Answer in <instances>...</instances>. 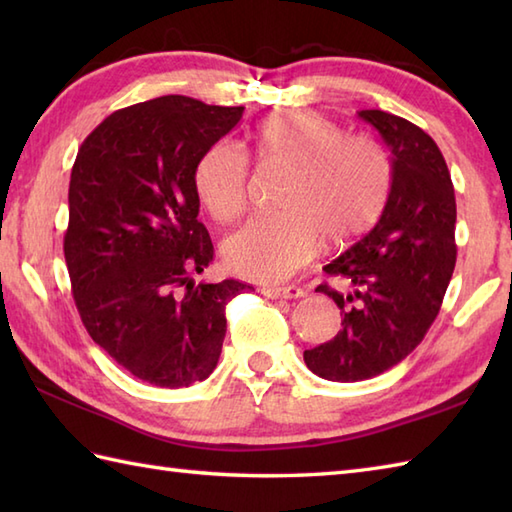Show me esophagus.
Segmentation results:
<instances>
[{"mask_svg": "<svg viewBox=\"0 0 512 512\" xmlns=\"http://www.w3.org/2000/svg\"><path fill=\"white\" fill-rule=\"evenodd\" d=\"M262 295L268 299H301L306 292L297 286H284V288H262Z\"/></svg>", "mask_w": 512, "mask_h": 512, "instance_id": "1", "label": "esophagus"}]
</instances>
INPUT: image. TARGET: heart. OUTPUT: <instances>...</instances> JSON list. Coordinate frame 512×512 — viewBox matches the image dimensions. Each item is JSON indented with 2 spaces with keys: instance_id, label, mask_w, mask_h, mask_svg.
Here are the masks:
<instances>
[{
  "instance_id": "1",
  "label": "heart",
  "mask_w": 512,
  "mask_h": 512,
  "mask_svg": "<svg viewBox=\"0 0 512 512\" xmlns=\"http://www.w3.org/2000/svg\"><path fill=\"white\" fill-rule=\"evenodd\" d=\"M264 165L292 171L279 215L255 217L224 242V259L237 275L284 281L308 264L323 235L343 244L367 233L383 213L394 167L387 149L365 134H345L317 112H277L253 129ZM195 191L220 222H233L248 204V160L220 140L200 156Z\"/></svg>"
}]
</instances>
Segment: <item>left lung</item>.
<instances>
[{
	"label": "left lung",
	"instance_id": "left-lung-1",
	"mask_svg": "<svg viewBox=\"0 0 512 512\" xmlns=\"http://www.w3.org/2000/svg\"><path fill=\"white\" fill-rule=\"evenodd\" d=\"M391 151V191L376 226L323 270L352 290H317L341 308L339 334L303 352L312 374L356 383L407 358L436 321L455 268V193L438 145L383 110H361Z\"/></svg>",
	"mask_w": 512,
	"mask_h": 512
}]
</instances>
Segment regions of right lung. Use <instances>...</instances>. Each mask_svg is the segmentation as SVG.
<instances>
[{
    "label": "right lung",
    "mask_w": 512,
    "mask_h": 512,
    "mask_svg": "<svg viewBox=\"0 0 512 512\" xmlns=\"http://www.w3.org/2000/svg\"><path fill=\"white\" fill-rule=\"evenodd\" d=\"M242 112L160 96L107 116L74 160L63 239L74 303L92 341L156 387L213 374L226 303L250 288L193 279L213 262L195 165Z\"/></svg>",
    "instance_id": "right-lung-1"
}]
</instances>
